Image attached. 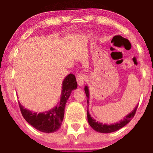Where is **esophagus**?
<instances>
[{
    "label": "esophagus",
    "instance_id": "esophagus-1",
    "mask_svg": "<svg viewBox=\"0 0 153 153\" xmlns=\"http://www.w3.org/2000/svg\"><path fill=\"white\" fill-rule=\"evenodd\" d=\"M86 75L85 74V73H79L77 75V82H78V85L79 86H82L83 85H84L85 83V81L86 80Z\"/></svg>",
    "mask_w": 153,
    "mask_h": 153
}]
</instances>
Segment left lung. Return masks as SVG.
Listing matches in <instances>:
<instances>
[{
  "label": "left lung",
  "instance_id": "1",
  "mask_svg": "<svg viewBox=\"0 0 153 153\" xmlns=\"http://www.w3.org/2000/svg\"><path fill=\"white\" fill-rule=\"evenodd\" d=\"M85 91L86 94V97L87 98V105H89V91L88 87L85 86ZM138 105H136L135 108L132 111L131 113L128 114L127 115H126L125 118L123 120H121L119 123H116L114 124H111V125H107V124H103L101 123H99L97 120H95L94 118L90 115V114L89 113L88 111V107H87V120H88V123L89 125L91 126V128L93 129H94L95 131L98 132H100V133H111V132H114L117 131L121 128L129 123L131 120L132 118L134 117V115H135L136 110H137Z\"/></svg>",
  "mask_w": 153,
  "mask_h": 153
}]
</instances>
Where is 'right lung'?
<instances>
[{"mask_svg": "<svg viewBox=\"0 0 153 153\" xmlns=\"http://www.w3.org/2000/svg\"><path fill=\"white\" fill-rule=\"evenodd\" d=\"M78 84L73 74H68L62 82V94L58 105L52 109L42 113H34L22 105L19 102L20 111L25 120L38 131L52 133L59 129L64 120V109L71 91L77 89Z\"/></svg>", "mask_w": 153, "mask_h": 153, "instance_id": "add662e5", "label": "right lung"}]
</instances>
